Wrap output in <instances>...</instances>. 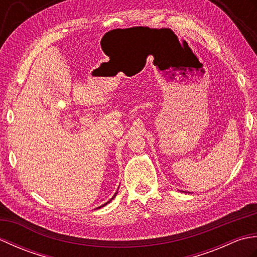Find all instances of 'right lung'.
Instances as JSON below:
<instances>
[{"label":"right lung","instance_id":"obj_1","mask_svg":"<svg viewBox=\"0 0 257 257\" xmlns=\"http://www.w3.org/2000/svg\"><path fill=\"white\" fill-rule=\"evenodd\" d=\"M114 196H116V194H114V195H113V196H112V199H113V198H114ZM112 199H111V200H112ZM111 200H109V201H108V202H107V203H109V202H110V201H111ZM107 203H105V204H102V205H101V206H105V205H107ZM101 206H99V207H101Z\"/></svg>","mask_w":257,"mask_h":257}]
</instances>
